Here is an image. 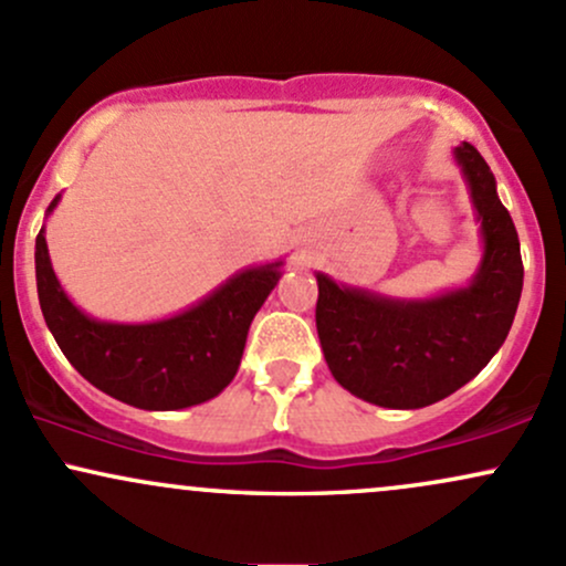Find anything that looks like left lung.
Instances as JSON below:
<instances>
[{
	"label": "left lung",
	"instance_id": "left-lung-1",
	"mask_svg": "<svg viewBox=\"0 0 566 566\" xmlns=\"http://www.w3.org/2000/svg\"><path fill=\"white\" fill-rule=\"evenodd\" d=\"M481 222L473 282L427 301L340 287L316 273V333L335 381L381 408H424L475 378L505 344L524 287L518 233L470 142L454 150Z\"/></svg>",
	"mask_w": 566,
	"mask_h": 566
}]
</instances>
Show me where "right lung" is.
I'll return each instance as SVG.
<instances>
[{
  "label": "right lung",
  "mask_w": 566,
  "mask_h": 566,
  "mask_svg": "<svg viewBox=\"0 0 566 566\" xmlns=\"http://www.w3.org/2000/svg\"><path fill=\"white\" fill-rule=\"evenodd\" d=\"M34 265L42 316L74 370L115 400L145 411H177L220 395L239 370L254 314L282 276V263L247 269L171 319L117 325L91 319L66 297L42 231Z\"/></svg>",
  "instance_id": "add662e5"
}]
</instances>
